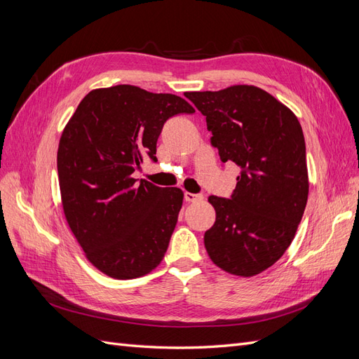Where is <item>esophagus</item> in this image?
I'll return each instance as SVG.
<instances>
[{
  "instance_id": "1",
  "label": "esophagus",
  "mask_w": 359,
  "mask_h": 359,
  "mask_svg": "<svg viewBox=\"0 0 359 359\" xmlns=\"http://www.w3.org/2000/svg\"><path fill=\"white\" fill-rule=\"evenodd\" d=\"M184 199H186L187 202H199L203 199L202 194H196V193H190V191H186L184 193Z\"/></svg>"
}]
</instances>
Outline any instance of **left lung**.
Masks as SVG:
<instances>
[{
	"label": "left lung",
	"instance_id": "8db88e82",
	"mask_svg": "<svg viewBox=\"0 0 359 359\" xmlns=\"http://www.w3.org/2000/svg\"><path fill=\"white\" fill-rule=\"evenodd\" d=\"M186 97L206 116L220 160L241 168L231 199L208 198L215 223L205 232V248L226 273L253 277L283 256L306 210L301 124L287 106L253 85Z\"/></svg>",
	"mask_w": 359,
	"mask_h": 359
}]
</instances>
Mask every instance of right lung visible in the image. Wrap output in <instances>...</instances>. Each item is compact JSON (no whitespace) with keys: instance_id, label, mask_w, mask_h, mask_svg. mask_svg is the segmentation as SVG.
<instances>
[{"instance_id":"1","label":"right lung","mask_w":359,"mask_h":359,"mask_svg":"<svg viewBox=\"0 0 359 359\" xmlns=\"http://www.w3.org/2000/svg\"><path fill=\"white\" fill-rule=\"evenodd\" d=\"M175 94L133 85L93 90L61 135L58 178L62 210L86 259L118 280L142 277L165 257L184 193L132 177L144 156L157 161L169 118L193 114Z\"/></svg>"}]
</instances>
